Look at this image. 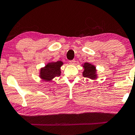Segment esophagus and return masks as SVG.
Wrapping results in <instances>:
<instances>
[{"label":"esophagus","instance_id":"34e87169","mask_svg":"<svg viewBox=\"0 0 135 135\" xmlns=\"http://www.w3.org/2000/svg\"><path fill=\"white\" fill-rule=\"evenodd\" d=\"M75 62H76L75 60L73 59V60H71V61H69V64H70L73 65V64H75Z\"/></svg>","mask_w":135,"mask_h":135}]
</instances>
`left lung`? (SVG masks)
<instances>
[{
  "label": "left lung",
  "mask_w": 135,
  "mask_h": 135,
  "mask_svg": "<svg viewBox=\"0 0 135 135\" xmlns=\"http://www.w3.org/2000/svg\"><path fill=\"white\" fill-rule=\"evenodd\" d=\"M84 71L83 73V76L85 78H90L91 79H96L97 78L96 67L94 65L85 62L83 65Z\"/></svg>",
  "instance_id": "1"
}]
</instances>
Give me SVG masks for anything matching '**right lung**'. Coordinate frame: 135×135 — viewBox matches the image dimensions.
Segmentation results:
<instances>
[{
  "mask_svg": "<svg viewBox=\"0 0 135 135\" xmlns=\"http://www.w3.org/2000/svg\"><path fill=\"white\" fill-rule=\"evenodd\" d=\"M63 64L62 61L49 62L40 70V78L46 81H51L53 78L61 75V68Z\"/></svg>",
  "mask_w": 135,
  "mask_h": 135,
  "instance_id": "1",
  "label": "right lung"
}]
</instances>
